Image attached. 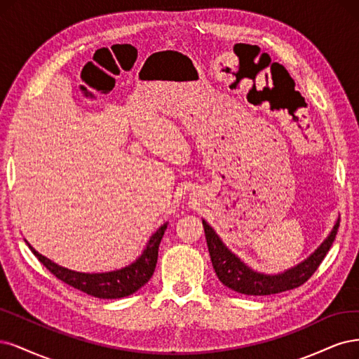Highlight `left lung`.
<instances>
[{"label": "left lung", "instance_id": "8db88e82", "mask_svg": "<svg viewBox=\"0 0 359 359\" xmlns=\"http://www.w3.org/2000/svg\"><path fill=\"white\" fill-rule=\"evenodd\" d=\"M340 217H337L330 234L310 255L298 262L294 267L277 274H265L252 270L248 264L243 262L236 253L231 252L225 243L216 234V231L203 219L207 246H209L210 259L213 264L217 279L233 291L245 295H271L289 291L306 283L313 274L323 258L327 257L332 241L337 236Z\"/></svg>", "mask_w": 359, "mask_h": 359}]
</instances>
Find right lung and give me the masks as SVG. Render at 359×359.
I'll use <instances>...</instances> for the list:
<instances>
[{"instance_id": "right-lung-1", "label": "right lung", "mask_w": 359, "mask_h": 359, "mask_svg": "<svg viewBox=\"0 0 359 359\" xmlns=\"http://www.w3.org/2000/svg\"><path fill=\"white\" fill-rule=\"evenodd\" d=\"M167 225L168 222L161 225L155 233L150 236L149 241L146 243V248L142 252V255L135 261L125 265L122 269L106 271V273H82V271H74L70 269L61 267V265H57L49 258L43 257L41 253H39L36 249H34L27 240L25 241L28 248L32 250L34 255L39 258V261L44 265V267L64 283L70 285L79 289V291H82L92 297L113 299V298H123L134 294L150 280V277H152L156 267L159 243L163 240Z\"/></svg>"}]
</instances>
